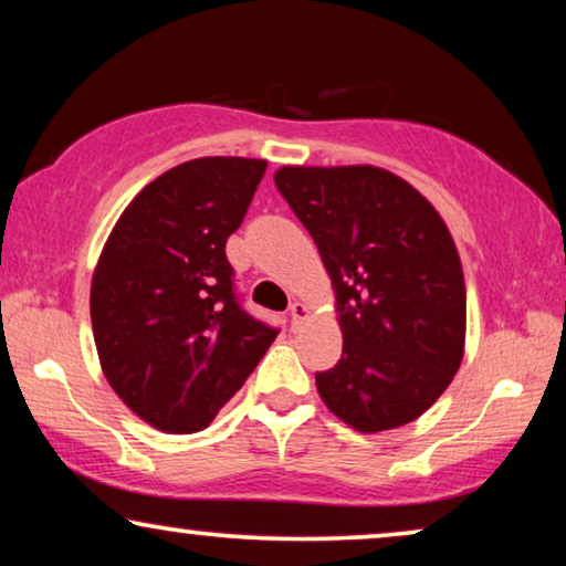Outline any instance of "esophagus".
<instances>
[{
  "label": "esophagus",
  "mask_w": 566,
  "mask_h": 566,
  "mask_svg": "<svg viewBox=\"0 0 566 566\" xmlns=\"http://www.w3.org/2000/svg\"><path fill=\"white\" fill-rule=\"evenodd\" d=\"M289 316H291V327L298 329L301 324H304V322L308 319V306L301 304V301H296V304H291Z\"/></svg>",
  "instance_id": "1"
}]
</instances>
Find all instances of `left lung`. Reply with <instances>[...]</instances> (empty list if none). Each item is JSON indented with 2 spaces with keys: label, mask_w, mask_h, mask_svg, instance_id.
<instances>
[{
  "label": "left lung",
  "mask_w": 566,
  "mask_h": 566,
  "mask_svg": "<svg viewBox=\"0 0 566 566\" xmlns=\"http://www.w3.org/2000/svg\"><path fill=\"white\" fill-rule=\"evenodd\" d=\"M275 185L322 254L343 358L316 374L358 432L412 422L451 386L467 343L459 250L420 190L374 165L281 167Z\"/></svg>",
  "instance_id": "obj_1"
}]
</instances>
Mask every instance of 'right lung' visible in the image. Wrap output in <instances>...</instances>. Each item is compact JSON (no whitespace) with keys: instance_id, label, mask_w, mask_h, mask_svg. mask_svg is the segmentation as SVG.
I'll use <instances>...</instances> for the list:
<instances>
[{"instance_id":"obj_1","label":"right lung","mask_w":566,"mask_h":566,"mask_svg":"<svg viewBox=\"0 0 566 566\" xmlns=\"http://www.w3.org/2000/svg\"><path fill=\"white\" fill-rule=\"evenodd\" d=\"M265 167L203 157L167 169L130 200L99 252L90 291L99 366L151 428H208L277 335L237 304L223 252Z\"/></svg>"}]
</instances>
